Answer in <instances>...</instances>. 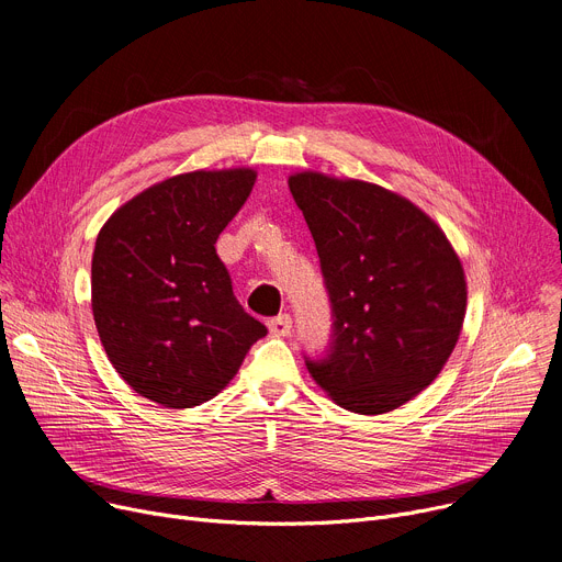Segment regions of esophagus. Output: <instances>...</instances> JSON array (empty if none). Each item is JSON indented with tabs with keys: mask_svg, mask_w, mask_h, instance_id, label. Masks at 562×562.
<instances>
[{
	"mask_svg": "<svg viewBox=\"0 0 562 562\" xmlns=\"http://www.w3.org/2000/svg\"><path fill=\"white\" fill-rule=\"evenodd\" d=\"M269 331L273 336H286L291 331V316L289 314H280L276 318L269 321Z\"/></svg>",
	"mask_w": 562,
	"mask_h": 562,
	"instance_id": "34e87169",
	"label": "esophagus"
}]
</instances>
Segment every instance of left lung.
Returning a JSON list of instances; mask_svg holds the SVG:
<instances>
[{"label": "left lung", "instance_id": "1", "mask_svg": "<svg viewBox=\"0 0 562 562\" xmlns=\"http://www.w3.org/2000/svg\"><path fill=\"white\" fill-rule=\"evenodd\" d=\"M329 293V355L307 361L339 406L380 416L425 391L463 329L468 282L438 223L416 203L355 178L289 176Z\"/></svg>", "mask_w": 562, "mask_h": 562}]
</instances>
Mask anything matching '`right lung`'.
I'll return each mask as SVG.
<instances>
[{"instance_id":"obj_1","label":"right lung","mask_w":562,"mask_h":562,"mask_svg":"<svg viewBox=\"0 0 562 562\" xmlns=\"http://www.w3.org/2000/svg\"><path fill=\"white\" fill-rule=\"evenodd\" d=\"M250 167L178 173L112 212L92 255L103 350L142 397L199 406L231 384L267 327L244 312L216 239L250 196Z\"/></svg>"}]
</instances>
